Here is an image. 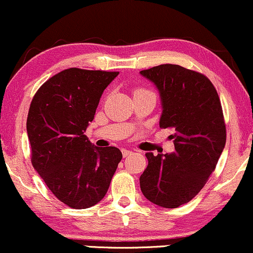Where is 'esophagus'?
Instances as JSON below:
<instances>
[{"mask_svg": "<svg viewBox=\"0 0 253 253\" xmlns=\"http://www.w3.org/2000/svg\"><path fill=\"white\" fill-rule=\"evenodd\" d=\"M122 154H123V157H127L129 155H131V151L126 150V149H123V150H122Z\"/></svg>", "mask_w": 253, "mask_h": 253, "instance_id": "34e87169", "label": "esophagus"}]
</instances>
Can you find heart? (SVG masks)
Masks as SVG:
<instances>
[{"mask_svg":"<svg viewBox=\"0 0 253 253\" xmlns=\"http://www.w3.org/2000/svg\"><path fill=\"white\" fill-rule=\"evenodd\" d=\"M143 91H146V90H143V89H136V90H135V92H133V93H136V92H143Z\"/></svg>","mask_w":253,"mask_h":253,"instance_id":"1","label":"heart"}]
</instances>
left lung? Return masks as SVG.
<instances>
[{"mask_svg": "<svg viewBox=\"0 0 253 253\" xmlns=\"http://www.w3.org/2000/svg\"><path fill=\"white\" fill-rule=\"evenodd\" d=\"M158 89L160 126L170 129L174 152H146L148 167L139 184L148 201L173 209L191 201L213 172L226 142V127L217 90L207 76L177 64L142 70Z\"/></svg>", "mask_w": 253, "mask_h": 253, "instance_id": "1", "label": "left lung"}]
</instances>
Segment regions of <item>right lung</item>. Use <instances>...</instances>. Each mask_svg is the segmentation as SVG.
<instances>
[{
    "label": "right lung",
    "instance_id": "right-lung-1",
    "mask_svg": "<svg viewBox=\"0 0 253 253\" xmlns=\"http://www.w3.org/2000/svg\"><path fill=\"white\" fill-rule=\"evenodd\" d=\"M120 73L70 68L41 85L31 101L27 132L31 163L57 199L88 209L103 199L122 160L84 135L103 91Z\"/></svg>",
    "mask_w": 253,
    "mask_h": 253
}]
</instances>
